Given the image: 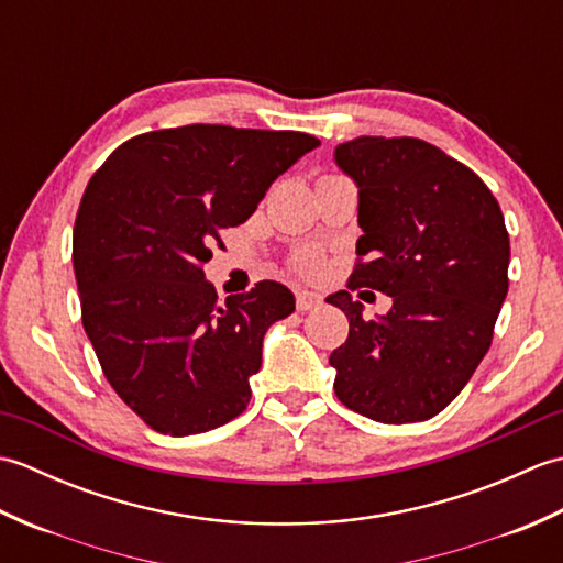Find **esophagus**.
Segmentation results:
<instances>
[{
	"instance_id": "1",
	"label": "esophagus",
	"mask_w": 563,
	"mask_h": 563,
	"mask_svg": "<svg viewBox=\"0 0 563 563\" xmlns=\"http://www.w3.org/2000/svg\"><path fill=\"white\" fill-rule=\"evenodd\" d=\"M295 300H297V312H309V309H317L319 305H321V300H324V297H321L319 292H309V290H300L295 295Z\"/></svg>"
}]
</instances>
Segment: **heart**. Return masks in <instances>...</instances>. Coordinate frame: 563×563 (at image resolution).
Masks as SVG:
<instances>
[{"mask_svg": "<svg viewBox=\"0 0 563 563\" xmlns=\"http://www.w3.org/2000/svg\"><path fill=\"white\" fill-rule=\"evenodd\" d=\"M292 268L302 275H317L321 271V254L317 249H302L292 256Z\"/></svg>", "mask_w": 563, "mask_h": 563, "instance_id": "obj_1", "label": "heart"}]
</instances>
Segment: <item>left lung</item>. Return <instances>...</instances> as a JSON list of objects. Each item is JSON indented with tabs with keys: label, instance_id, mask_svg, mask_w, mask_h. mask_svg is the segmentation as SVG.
<instances>
[{
	"label": "left lung",
	"instance_id": "left-lung-1",
	"mask_svg": "<svg viewBox=\"0 0 563 563\" xmlns=\"http://www.w3.org/2000/svg\"><path fill=\"white\" fill-rule=\"evenodd\" d=\"M361 188L349 290L395 305L362 319L350 292L329 295L349 317L331 353L336 397L379 423H416L457 397L492 349L508 292L510 239L492 190L470 166L418 137H357L336 147Z\"/></svg>",
	"mask_w": 563,
	"mask_h": 563
}]
</instances>
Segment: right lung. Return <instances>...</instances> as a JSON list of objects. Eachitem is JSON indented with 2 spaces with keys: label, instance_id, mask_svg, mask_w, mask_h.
Instances as JSON below:
<instances>
[{
  "label": "right lung",
  "instance_id": "add662e5",
  "mask_svg": "<svg viewBox=\"0 0 563 563\" xmlns=\"http://www.w3.org/2000/svg\"><path fill=\"white\" fill-rule=\"evenodd\" d=\"M317 145L295 130L166 128L130 137L91 176L71 236L84 331L118 397L157 433H206L246 409L263 333L295 297L261 280L220 302L202 266Z\"/></svg>",
  "mask_w": 563,
  "mask_h": 563
}]
</instances>
